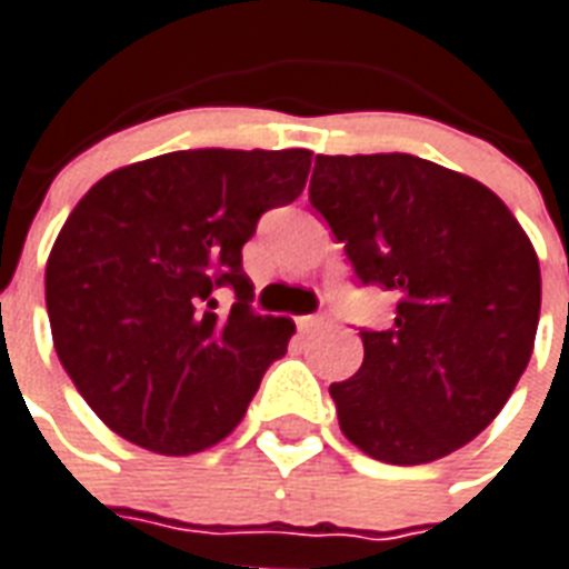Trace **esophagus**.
<instances>
[{
    "label": "esophagus",
    "instance_id": "esophagus-1",
    "mask_svg": "<svg viewBox=\"0 0 569 569\" xmlns=\"http://www.w3.org/2000/svg\"><path fill=\"white\" fill-rule=\"evenodd\" d=\"M321 325H328V319H325L321 312H312V316H301V319H298V330H301V333H310V330L321 328Z\"/></svg>",
    "mask_w": 569,
    "mask_h": 569
}]
</instances>
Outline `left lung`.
I'll list each match as a JSON object with an SVG mask.
<instances>
[{
	"instance_id": "obj_1",
	"label": "left lung",
	"mask_w": 569,
	"mask_h": 569,
	"mask_svg": "<svg viewBox=\"0 0 569 569\" xmlns=\"http://www.w3.org/2000/svg\"><path fill=\"white\" fill-rule=\"evenodd\" d=\"M310 203L360 286L398 298L387 330L360 328V372L330 383L342 433L396 467L476 440L526 372L540 319L538 253L511 209L410 153L316 156Z\"/></svg>"
}]
</instances>
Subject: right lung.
<instances>
[{"label":"right lung","instance_id":"1","mask_svg":"<svg viewBox=\"0 0 569 569\" xmlns=\"http://www.w3.org/2000/svg\"><path fill=\"white\" fill-rule=\"evenodd\" d=\"M310 150H180L102 177L47 262L56 355L123 440L194 455L241 422L292 319L253 312L241 248L307 186ZM237 301L217 310L213 292Z\"/></svg>","mask_w":569,"mask_h":569}]
</instances>
